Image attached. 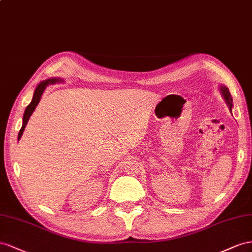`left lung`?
<instances>
[{
  "mask_svg": "<svg viewBox=\"0 0 252 252\" xmlns=\"http://www.w3.org/2000/svg\"><path fill=\"white\" fill-rule=\"evenodd\" d=\"M220 92L222 98H224V100L226 101L230 112H232V106H233L232 97H231V95H230V92H229L228 88H226L225 85H220Z\"/></svg>",
  "mask_w": 252,
  "mask_h": 252,
  "instance_id": "obj_1",
  "label": "left lung"
}]
</instances>
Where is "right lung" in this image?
Here are the masks:
<instances>
[{"instance_id":"add662e5","label":"right lung","mask_w":252,"mask_h":252,"mask_svg":"<svg viewBox=\"0 0 252 252\" xmlns=\"http://www.w3.org/2000/svg\"><path fill=\"white\" fill-rule=\"evenodd\" d=\"M59 82H62V79H60V78H48V79H46V80H44V81H41L38 84L37 88H35L32 102L28 104L27 107L25 109V112H24V115H23V125H22V127H21V130L19 132L18 140H20V138L22 137V135H23V132L25 130V126L27 125V122H28V120H30L32 114L33 113V111L35 110V107H37V105L39 104L40 99H41V97L43 95V93H44L45 89L50 84H56V83H59Z\"/></svg>"}]
</instances>
